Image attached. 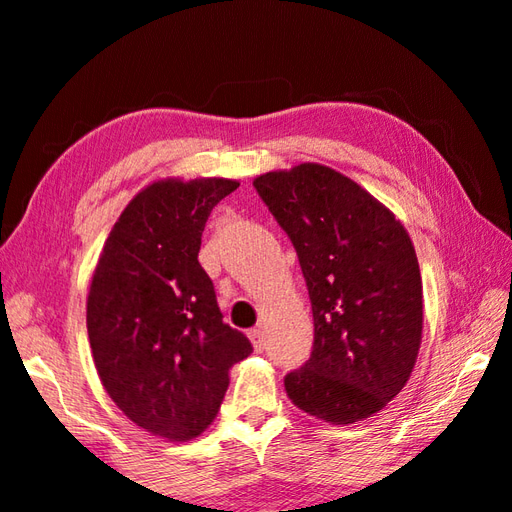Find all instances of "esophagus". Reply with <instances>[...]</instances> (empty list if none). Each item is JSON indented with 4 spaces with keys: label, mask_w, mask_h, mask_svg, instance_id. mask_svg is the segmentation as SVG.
Returning <instances> with one entry per match:
<instances>
[{
    "label": "esophagus",
    "mask_w": 512,
    "mask_h": 512,
    "mask_svg": "<svg viewBox=\"0 0 512 512\" xmlns=\"http://www.w3.org/2000/svg\"><path fill=\"white\" fill-rule=\"evenodd\" d=\"M248 338L253 342L255 351H264L266 349V338H264V331L262 329H250L248 331Z\"/></svg>",
    "instance_id": "34e87169"
}]
</instances>
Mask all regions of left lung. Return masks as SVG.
Instances as JSON below:
<instances>
[{"mask_svg":"<svg viewBox=\"0 0 512 512\" xmlns=\"http://www.w3.org/2000/svg\"><path fill=\"white\" fill-rule=\"evenodd\" d=\"M253 185L291 239L311 297L313 351L286 374V394L333 425L369 418L405 387L421 347L412 239L394 212L327 165L266 172Z\"/></svg>","mask_w":512,"mask_h":512,"instance_id":"obj_1","label":"left lung"}]
</instances>
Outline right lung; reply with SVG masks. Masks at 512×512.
I'll use <instances>...</instances> for the list:
<instances>
[{
	"label": "right lung",
	"mask_w": 512,
	"mask_h": 512,
	"mask_svg": "<svg viewBox=\"0 0 512 512\" xmlns=\"http://www.w3.org/2000/svg\"><path fill=\"white\" fill-rule=\"evenodd\" d=\"M232 179H165L127 203L91 277L87 331L98 376L129 421L167 441H190L215 421L228 371L250 356L224 322L199 264L212 208Z\"/></svg>",
	"instance_id": "obj_1"
}]
</instances>
